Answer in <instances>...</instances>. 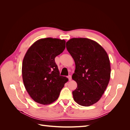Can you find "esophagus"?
<instances>
[{"label": "esophagus", "instance_id": "obj_1", "mask_svg": "<svg viewBox=\"0 0 130 130\" xmlns=\"http://www.w3.org/2000/svg\"><path fill=\"white\" fill-rule=\"evenodd\" d=\"M68 79H69V81H71L72 80V76L71 75H69L68 76Z\"/></svg>", "mask_w": 130, "mask_h": 130}]
</instances>
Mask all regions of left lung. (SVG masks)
<instances>
[{
    "instance_id": "obj_1",
    "label": "left lung",
    "mask_w": 130,
    "mask_h": 130,
    "mask_svg": "<svg viewBox=\"0 0 130 130\" xmlns=\"http://www.w3.org/2000/svg\"><path fill=\"white\" fill-rule=\"evenodd\" d=\"M66 48L75 63L72 78L77 86L72 92L74 100L83 106L95 104L105 92L111 77L107 53L96 42L86 38H71L66 43Z\"/></svg>"
}]
</instances>
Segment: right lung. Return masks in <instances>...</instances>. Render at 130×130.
Masks as SVG:
<instances>
[{
    "label": "right lung",
    "instance_id": "1",
    "mask_svg": "<svg viewBox=\"0 0 130 130\" xmlns=\"http://www.w3.org/2000/svg\"><path fill=\"white\" fill-rule=\"evenodd\" d=\"M66 48V41L42 38L26 52L22 63V77L26 91L37 103L49 105L56 101L67 77L60 75L55 58Z\"/></svg>",
    "mask_w": 130,
    "mask_h": 130
}]
</instances>
